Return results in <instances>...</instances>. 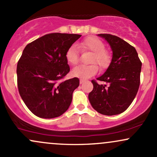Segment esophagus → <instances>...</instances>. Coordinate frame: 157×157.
Wrapping results in <instances>:
<instances>
[{"instance_id":"obj_1","label":"esophagus","mask_w":157,"mask_h":157,"mask_svg":"<svg viewBox=\"0 0 157 157\" xmlns=\"http://www.w3.org/2000/svg\"><path fill=\"white\" fill-rule=\"evenodd\" d=\"M84 82H85V80H82V79H80V84H82Z\"/></svg>"}]
</instances>
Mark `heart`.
<instances>
[{"label":"heart","mask_w":157,"mask_h":157,"mask_svg":"<svg viewBox=\"0 0 157 157\" xmlns=\"http://www.w3.org/2000/svg\"><path fill=\"white\" fill-rule=\"evenodd\" d=\"M82 50H89L93 52L90 63H96L101 68H105L109 64L111 57L109 53L105 50V44L97 37H89L84 39L77 45ZM66 60L69 64L75 65L78 62V50L75 45L68 48L66 53ZM98 71L96 64L80 65L75 67L71 71L74 77L86 80L95 75Z\"/></svg>","instance_id":"b5f03b06"}]
</instances>
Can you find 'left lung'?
<instances>
[{
	"label": "left lung",
	"instance_id": "left-lung-1",
	"mask_svg": "<svg viewBox=\"0 0 157 157\" xmlns=\"http://www.w3.org/2000/svg\"><path fill=\"white\" fill-rule=\"evenodd\" d=\"M98 36L109 44L112 59L103 75L97 78L108 86L91 81L94 89L89 100L94 109L101 114H120L129 107L137 94L142 63L135 48L124 40L109 34Z\"/></svg>",
	"mask_w": 157,
	"mask_h": 157
}]
</instances>
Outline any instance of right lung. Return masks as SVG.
<instances>
[{"instance_id":"right-lung-1","label":"right lung","mask_w":157,"mask_h":157,"mask_svg":"<svg viewBox=\"0 0 157 157\" xmlns=\"http://www.w3.org/2000/svg\"><path fill=\"white\" fill-rule=\"evenodd\" d=\"M81 37L76 34H48L29 44L17 63V87L29 109L40 118L52 119L66 112L77 77L60 82L69 72L68 48Z\"/></svg>"}]
</instances>
